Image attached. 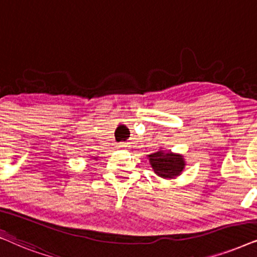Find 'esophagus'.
Here are the masks:
<instances>
[{
    "instance_id": "obj_1",
    "label": "esophagus",
    "mask_w": 257,
    "mask_h": 257,
    "mask_svg": "<svg viewBox=\"0 0 257 257\" xmlns=\"http://www.w3.org/2000/svg\"><path fill=\"white\" fill-rule=\"evenodd\" d=\"M128 147V144L126 142H121V144H118V148H125Z\"/></svg>"
}]
</instances>
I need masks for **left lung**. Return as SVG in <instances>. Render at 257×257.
Listing matches in <instances>:
<instances>
[{
    "label": "left lung",
    "instance_id": "8db88e82",
    "mask_svg": "<svg viewBox=\"0 0 257 257\" xmlns=\"http://www.w3.org/2000/svg\"><path fill=\"white\" fill-rule=\"evenodd\" d=\"M149 164L152 165L154 173L164 179H173L181 174L185 168L184 157L171 151H159L148 155Z\"/></svg>",
    "mask_w": 257,
    "mask_h": 257
}]
</instances>
